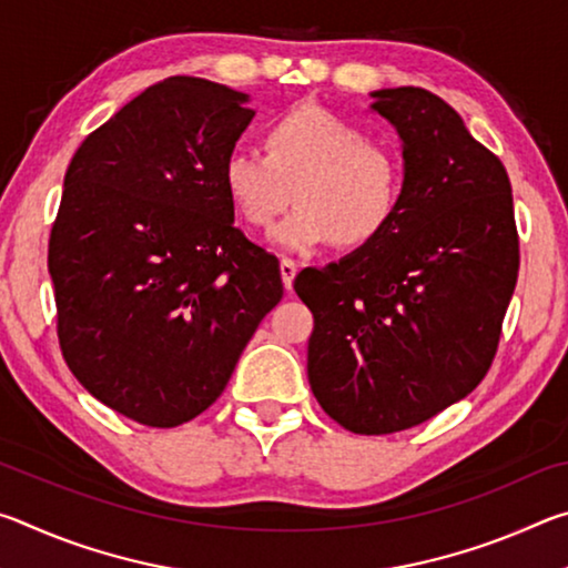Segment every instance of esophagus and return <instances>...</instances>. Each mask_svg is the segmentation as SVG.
<instances>
[{
    "label": "esophagus",
    "instance_id": "obj_1",
    "mask_svg": "<svg viewBox=\"0 0 568 568\" xmlns=\"http://www.w3.org/2000/svg\"><path fill=\"white\" fill-rule=\"evenodd\" d=\"M295 273H297V265L291 261V257H283V261H281V277H283L285 291H293Z\"/></svg>",
    "mask_w": 568,
    "mask_h": 568
}]
</instances>
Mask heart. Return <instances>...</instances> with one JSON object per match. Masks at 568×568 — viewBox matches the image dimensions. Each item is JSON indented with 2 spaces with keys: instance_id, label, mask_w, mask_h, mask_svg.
Here are the masks:
<instances>
[{
  "instance_id": "1",
  "label": "heart",
  "mask_w": 568,
  "mask_h": 568,
  "mask_svg": "<svg viewBox=\"0 0 568 568\" xmlns=\"http://www.w3.org/2000/svg\"><path fill=\"white\" fill-rule=\"evenodd\" d=\"M265 152L233 148L220 180L237 215L267 227L295 195V207L271 230L287 253L338 240L361 247L396 217L403 200V165L390 148L373 142L358 124L318 104H301L265 124Z\"/></svg>"
}]
</instances>
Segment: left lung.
<instances>
[{"label":"left lung","instance_id":"8db88e82","mask_svg":"<svg viewBox=\"0 0 568 568\" xmlns=\"http://www.w3.org/2000/svg\"><path fill=\"white\" fill-rule=\"evenodd\" d=\"M396 128L403 200L355 253L305 267L307 381L363 436L396 434L466 398L491 368L518 277L511 182L460 114L420 88L371 92Z\"/></svg>","mask_w":568,"mask_h":568}]
</instances>
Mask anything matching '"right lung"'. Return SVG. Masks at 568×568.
<instances>
[{
  "instance_id": "right-lung-1",
  "label": "right lung",
  "mask_w": 568,
  "mask_h": 568,
  "mask_svg": "<svg viewBox=\"0 0 568 568\" xmlns=\"http://www.w3.org/2000/svg\"><path fill=\"white\" fill-rule=\"evenodd\" d=\"M200 77L152 84L88 134L50 235L74 378L142 426L213 406L283 297L277 257L235 227L220 168L255 112Z\"/></svg>"
}]
</instances>
